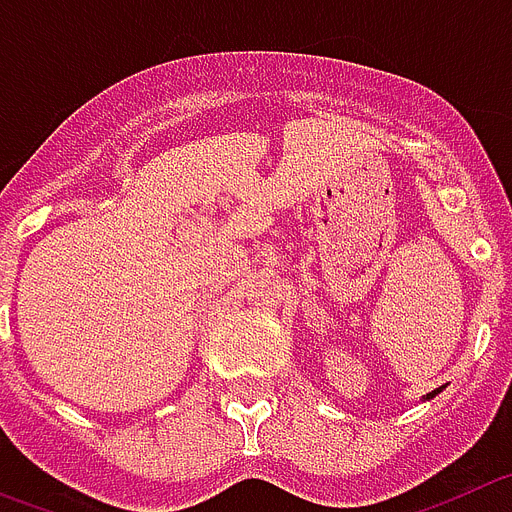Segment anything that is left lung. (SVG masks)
Returning <instances> with one entry per match:
<instances>
[{
    "mask_svg": "<svg viewBox=\"0 0 512 512\" xmlns=\"http://www.w3.org/2000/svg\"><path fill=\"white\" fill-rule=\"evenodd\" d=\"M438 391H441V389H435V391H433V394H428V397H425V399H430V397H435V394H438Z\"/></svg>",
    "mask_w": 512,
    "mask_h": 512,
    "instance_id": "obj_1",
    "label": "left lung"
}]
</instances>
